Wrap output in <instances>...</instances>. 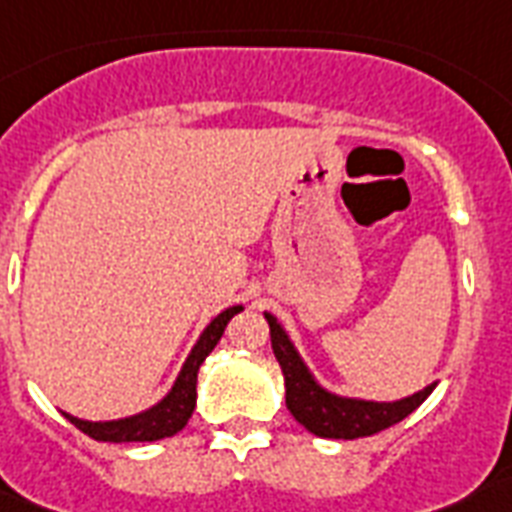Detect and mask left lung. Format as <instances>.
Instances as JSON below:
<instances>
[{
  "label": "left lung",
  "mask_w": 512,
  "mask_h": 512,
  "mask_svg": "<svg viewBox=\"0 0 512 512\" xmlns=\"http://www.w3.org/2000/svg\"><path fill=\"white\" fill-rule=\"evenodd\" d=\"M264 318L269 323L272 352L285 376V406L301 427H307L318 438L352 441V438H366L379 430H387L398 425L400 419H406L411 411H417L438 384H427L425 390L400 400H366L331 392L315 379L283 323L272 312H264Z\"/></svg>",
  "instance_id": "obj_1"
}]
</instances>
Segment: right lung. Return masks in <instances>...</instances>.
<instances>
[{"instance_id": "add662e5", "label": "right lung", "mask_w": 512, "mask_h": 512, "mask_svg": "<svg viewBox=\"0 0 512 512\" xmlns=\"http://www.w3.org/2000/svg\"><path fill=\"white\" fill-rule=\"evenodd\" d=\"M237 312H243V304H235L229 310L219 312L216 318L205 326L200 339L194 342L192 352L186 355L184 366L178 371L176 382L165 392V398H160L154 406L146 411H138L133 417L122 419H109V422H90V419H79L74 414L63 417L69 419L71 425L79 427L82 433L95 438V441H109V443H144V441H160V438H170L178 430H184L189 417H192L194 403H197V371H200L202 360L208 358L213 347L219 344L224 328Z\"/></svg>"}]
</instances>
